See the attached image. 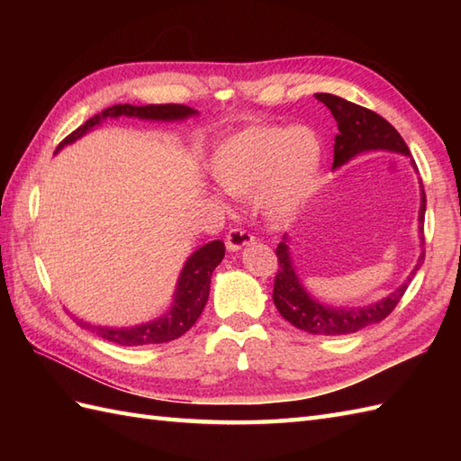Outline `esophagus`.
<instances>
[{
	"label": "esophagus",
	"mask_w": 461,
	"mask_h": 461,
	"mask_svg": "<svg viewBox=\"0 0 461 461\" xmlns=\"http://www.w3.org/2000/svg\"><path fill=\"white\" fill-rule=\"evenodd\" d=\"M253 240L256 238H253L251 231L243 228H233L228 231V236H225V246H228L230 251H238L241 248H246Z\"/></svg>",
	"instance_id": "esophagus-1"
}]
</instances>
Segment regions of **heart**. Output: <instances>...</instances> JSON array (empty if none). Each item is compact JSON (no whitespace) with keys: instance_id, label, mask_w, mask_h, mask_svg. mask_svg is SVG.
<instances>
[{"instance_id":"1","label":"heart","mask_w":461,"mask_h":461,"mask_svg":"<svg viewBox=\"0 0 461 461\" xmlns=\"http://www.w3.org/2000/svg\"><path fill=\"white\" fill-rule=\"evenodd\" d=\"M321 156V140L309 126L253 124L218 144L210 170L228 194L258 192L261 210L281 220L309 194Z\"/></svg>"}]
</instances>
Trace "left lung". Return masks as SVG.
Here are the masks:
<instances>
[{"label": "left lung", "mask_w": 461, "mask_h": 461, "mask_svg": "<svg viewBox=\"0 0 461 461\" xmlns=\"http://www.w3.org/2000/svg\"><path fill=\"white\" fill-rule=\"evenodd\" d=\"M321 103H325L327 109L332 113L339 126V134L335 136V156H332V168L355 158L357 154L366 150H394L410 154L408 146L398 131L386 119H382L375 111L365 109V106L355 104L350 101L340 99L337 95L317 93L315 95ZM424 212H426V194L422 185V208H420V231L424 225ZM276 256L279 267L276 273V283H273V303L277 311L287 319L291 325H295L301 330H307L311 335H350L368 325H375L382 319H386L390 312L402 299L408 289V283L412 281L416 271L424 263V253L420 256L414 271L400 289L393 295L382 299L376 305L365 309H332L322 305V303L312 301L307 291L301 287V283L293 269L289 258L287 243L281 241Z\"/></svg>", "instance_id": "left-lung-1"}]
</instances>
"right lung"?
<instances>
[{"label":"right lung","instance_id":"1","mask_svg":"<svg viewBox=\"0 0 461 461\" xmlns=\"http://www.w3.org/2000/svg\"><path fill=\"white\" fill-rule=\"evenodd\" d=\"M122 114L139 116V119H150V121H180V119H185V116L195 114V111L185 104H144V106L114 104V106H109V109H104L103 113L95 114L93 119L81 124L79 129L65 136L61 144L57 146V150L63 149V146L68 142L81 139L86 131H91L95 124L109 119V116H122ZM223 256H225V246L220 240L205 243L203 248L195 251L194 256L185 261V266L182 269L172 311L158 321L146 322V325L131 327V329L93 327L89 322H83V321H79V325L91 329L101 339L116 342V345H122V347L158 345V342H168V340L178 339L185 330H190L194 322L202 315L205 303H208V297H210L212 273L220 266Z\"/></svg>","mask_w":461,"mask_h":461}]
</instances>
